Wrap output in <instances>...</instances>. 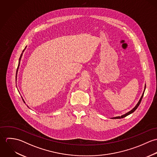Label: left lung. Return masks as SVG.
<instances>
[{"mask_svg":"<svg viewBox=\"0 0 157 157\" xmlns=\"http://www.w3.org/2000/svg\"><path fill=\"white\" fill-rule=\"evenodd\" d=\"M145 89H146V85H145V88H144V90H145ZM144 92H143V94H142V95H141V98H140V100H139V101L138 102V103L136 104V105L135 106L134 108L131 110V111H130L129 112H128V113H125V114H124V115H121V116H120V117H113V118H112V119H119V118H124V117H126V116H128V115H129V114H131V113H132V112H134L137 109V108L138 107V106L140 105V103H141V100H142V98H143V95H144Z\"/></svg>","mask_w":157,"mask_h":157,"instance_id":"8db88e82","label":"left lung"}]
</instances>
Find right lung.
Returning <instances> with one entry per match:
<instances>
[{
    "instance_id": "obj_1",
    "label": "right lung",
    "mask_w": 157,
    "mask_h": 157,
    "mask_svg": "<svg viewBox=\"0 0 157 157\" xmlns=\"http://www.w3.org/2000/svg\"><path fill=\"white\" fill-rule=\"evenodd\" d=\"M24 50H25V49H23V52L24 51ZM23 53L21 54V57H20V58H19V65H18V67H17V71H18V68H19V64H20V61H21V57H22V56ZM16 77H17V73H16ZM23 100V99H22ZM23 102H24V101H23ZM25 103V102H24Z\"/></svg>"
}]
</instances>
